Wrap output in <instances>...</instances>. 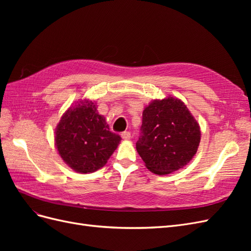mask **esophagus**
Listing matches in <instances>:
<instances>
[{
    "label": "esophagus",
    "mask_w": 251,
    "mask_h": 251,
    "mask_svg": "<svg viewBox=\"0 0 251 251\" xmlns=\"http://www.w3.org/2000/svg\"><path fill=\"white\" fill-rule=\"evenodd\" d=\"M121 138L125 139V140L131 139V133L130 132H123V133H121Z\"/></svg>",
    "instance_id": "obj_1"
}]
</instances>
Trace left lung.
Segmentation results:
<instances>
[{
  "label": "left lung",
  "mask_w": 251,
  "mask_h": 251,
  "mask_svg": "<svg viewBox=\"0 0 251 251\" xmlns=\"http://www.w3.org/2000/svg\"><path fill=\"white\" fill-rule=\"evenodd\" d=\"M136 150L147 168L168 175L185 166L200 143V126L183 101L169 96L155 100L142 112Z\"/></svg>",
  "instance_id": "left-lung-1"
}]
</instances>
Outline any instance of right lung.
I'll return each mask as SVG.
<instances>
[{
  "label": "right lung",
  "mask_w": 251,
  "mask_h": 251,
  "mask_svg": "<svg viewBox=\"0 0 251 251\" xmlns=\"http://www.w3.org/2000/svg\"><path fill=\"white\" fill-rule=\"evenodd\" d=\"M121 137L110 131L96 102L81 100L68 109L55 128V146L64 162L80 174L93 173L108 162Z\"/></svg>",
  "instance_id": "right-lung-1"
}]
</instances>
